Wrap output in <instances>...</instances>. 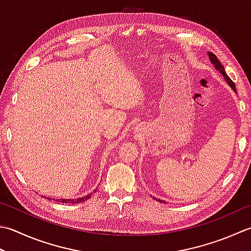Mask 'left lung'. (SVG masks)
I'll return each mask as SVG.
<instances>
[{"instance_id":"1","label":"left lung","mask_w":251,"mask_h":251,"mask_svg":"<svg viewBox=\"0 0 251 251\" xmlns=\"http://www.w3.org/2000/svg\"><path fill=\"white\" fill-rule=\"evenodd\" d=\"M209 57H210V61L214 64L215 68H217V70H218L221 74H222L223 77L225 78V80H226V81H227V83L229 85V87L232 88V89H233L235 92H236V87H235V83H234V82H233V80L230 79V78L227 76V74L225 73L224 67H223L222 64H221V62L218 60V57L215 56L212 52H209ZM159 201H161V200H159ZM161 202H162V201H161Z\"/></svg>"}]
</instances>
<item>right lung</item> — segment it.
<instances>
[{
	"label": "right lung",
	"instance_id": "right-lung-1",
	"mask_svg": "<svg viewBox=\"0 0 251 251\" xmlns=\"http://www.w3.org/2000/svg\"><path fill=\"white\" fill-rule=\"evenodd\" d=\"M90 198V195H88V196H86V197H82V198H78V199H75V200H65V199H62V200H60V202H62V203H79V202H83V201H86L87 199H89ZM58 201V200H57Z\"/></svg>",
	"mask_w": 251,
	"mask_h": 251
}]
</instances>
